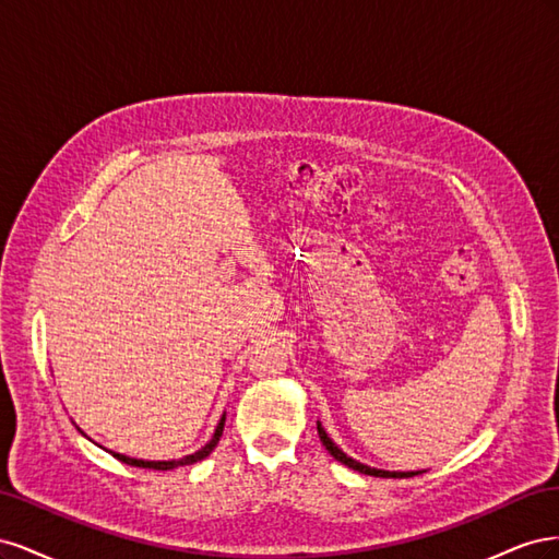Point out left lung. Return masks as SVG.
Instances as JSON below:
<instances>
[{"label": "left lung", "instance_id": "1", "mask_svg": "<svg viewBox=\"0 0 559 559\" xmlns=\"http://www.w3.org/2000/svg\"><path fill=\"white\" fill-rule=\"evenodd\" d=\"M317 431H319L321 443H324V448L333 454V460L345 464V466L352 468V471H359V473H366V476H376V478H413V476H417V473H421V471H384V468H376V466L361 464V462H357V460H352L349 454H345L341 448H337V445L331 441V436L326 433L324 427H321V421H317Z\"/></svg>", "mask_w": 559, "mask_h": 559}]
</instances>
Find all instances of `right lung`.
<instances>
[{
	"instance_id": "obj_1",
	"label": "right lung",
	"mask_w": 559,
	"mask_h": 559,
	"mask_svg": "<svg viewBox=\"0 0 559 559\" xmlns=\"http://www.w3.org/2000/svg\"><path fill=\"white\" fill-rule=\"evenodd\" d=\"M224 425H226V413L222 415V419H218V425H216V429H214V433H212V438L210 441L202 445L200 450H195L193 454H186V456H181V460H167V462H151V460H134V456H128V454H121V452H114V450H109L118 462H123V464H130V466H140V468H156V471H170V468H177V466H189V464H195V462H200V460H205V456L216 448V443H218V438H222V433H224Z\"/></svg>"
}]
</instances>
